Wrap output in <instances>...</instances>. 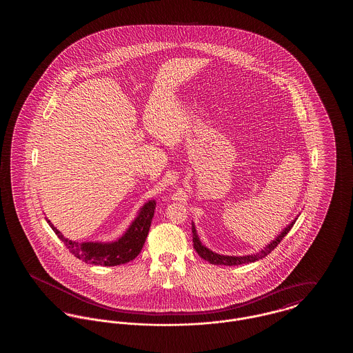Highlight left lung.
<instances>
[{
	"label": "left lung",
	"instance_id": "1",
	"mask_svg": "<svg viewBox=\"0 0 353 353\" xmlns=\"http://www.w3.org/2000/svg\"><path fill=\"white\" fill-rule=\"evenodd\" d=\"M295 221L291 222L285 230L282 232V234L278 235V238L275 241H272L269 246H266L263 250H261L256 254H252V255H245V256H229V255H219L216 252H210L209 249H206L200 241L199 235L196 234V229L194 226H192V232H193V248L196 249V252H199V255L201 256L202 259L208 261L212 265H221V266H238V265H243V263H250V262H255L258 259L265 258L268 254L272 252L279 243L281 241L285 238V234L291 230V228L294 226Z\"/></svg>",
	"mask_w": 353,
	"mask_h": 353
}]
</instances>
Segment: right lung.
I'll list each match as a JSON object with an SVG mask.
<instances>
[{"label":"right lung","mask_w":353,"mask_h":353,"mask_svg":"<svg viewBox=\"0 0 353 353\" xmlns=\"http://www.w3.org/2000/svg\"><path fill=\"white\" fill-rule=\"evenodd\" d=\"M154 201H150L143 206L137 219H134L127 233L119 238L117 242L98 243V242H84L79 243L71 241L61 234L49 222L54 233L65 243L68 252L74 254L78 259L85 263L97 266H118L134 259L141 252L143 245L151 228L152 219L154 214Z\"/></svg>","instance_id":"right-lung-1"}]
</instances>
